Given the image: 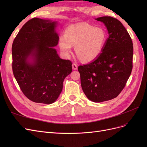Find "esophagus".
<instances>
[{
    "mask_svg": "<svg viewBox=\"0 0 147 147\" xmlns=\"http://www.w3.org/2000/svg\"><path fill=\"white\" fill-rule=\"evenodd\" d=\"M78 68V66L76 64H72V69L73 70H77Z\"/></svg>",
    "mask_w": 147,
    "mask_h": 147,
    "instance_id": "esophagus-1",
    "label": "esophagus"
}]
</instances>
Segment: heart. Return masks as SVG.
Returning <instances> with one entry per match:
<instances>
[{
	"label": "heart",
	"instance_id": "b5f03b06",
	"mask_svg": "<svg viewBox=\"0 0 147 147\" xmlns=\"http://www.w3.org/2000/svg\"><path fill=\"white\" fill-rule=\"evenodd\" d=\"M107 38V35L103 28L81 24L67 28L64 36L59 37L58 45L66 57L72 53V46H75V53L82 61L91 62L101 54Z\"/></svg>",
	"mask_w": 147,
	"mask_h": 147
}]
</instances>
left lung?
I'll return each instance as SVG.
<instances>
[{"label":"left lung","mask_w":147,"mask_h":147,"mask_svg":"<svg viewBox=\"0 0 147 147\" xmlns=\"http://www.w3.org/2000/svg\"><path fill=\"white\" fill-rule=\"evenodd\" d=\"M96 20L104 23L109 38L101 54L78 70L84 94L92 102H101L117 97L125 86L132 69L133 43L117 19L102 16Z\"/></svg>","instance_id":"1"}]
</instances>
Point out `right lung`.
<instances>
[{"mask_svg":"<svg viewBox=\"0 0 147 147\" xmlns=\"http://www.w3.org/2000/svg\"><path fill=\"white\" fill-rule=\"evenodd\" d=\"M57 21L34 18L19 31L12 45V69L22 92L36 103L51 104L63 90L72 62L62 59L56 47Z\"/></svg>","mask_w":147,"mask_h":147,"instance_id":"add662e5","label":"right lung"}]
</instances>
